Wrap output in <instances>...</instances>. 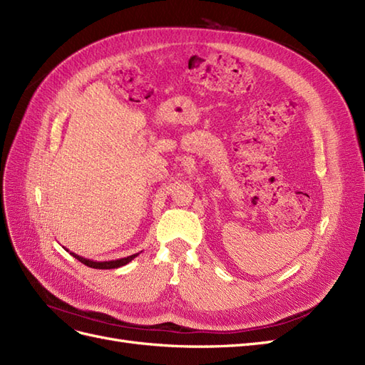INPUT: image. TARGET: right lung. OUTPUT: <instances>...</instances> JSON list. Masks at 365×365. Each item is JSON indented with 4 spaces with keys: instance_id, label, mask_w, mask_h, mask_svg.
<instances>
[{
    "instance_id": "right-lung-1",
    "label": "right lung",
    "mask_w": 365,
    "mask_h": 365,
    "mask_svg": "<svg viewBox=\"0 0 365 365\" xmlns=\"http://www.w3.org/2000/svg\"><path fill=\"white\" fill-rule=\"evenodd\" d=\"M67 250V248H65ZM68 251V250H67ZM73 257H76L79 262H82L83 264H86V267L90 268H96V269H114V268H120L123 267V264L129 263L130 260H134L140 252L137 254H132V256H128V257H123V259H117V260H106V262H96V260H91V259H85L82 256H79V254H74V252H70Z\"/></svg>"
}]
</instances>
